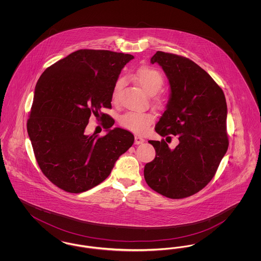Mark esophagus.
I'll return each mask as SVG.
<instances>
[{"mask_svg": "<svg viewBox=\"0 0 261 261\" xmlns=\"http://www.w3.org/2000/svg\"><path fill=\"white\" fill-rule=\"evenodd\" d=\"M144 142H145V140H144L142 137L135 136V144H136V145H140V144H142V143H144Z\"/></svg>", "mask_w": 261, "mask_h": 261, "instance_id": "1", "label": "esophagus"}]
</instances>
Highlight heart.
<instances>
[{
	"mask_svg": "<svg viewBox=\"0 0 261 261\" xmlns=\"http://www.w3.org/2000/svg\"><path fill=\"white\" fill-rule=\"evenodd\" d=\"M136 78L139 84L149 94L154 95L158 93L163 86V77L161 72L152 67H141L137 70ZM123 84V79L119 78L116 80L113 90L112 98L117 99L119 90ZM154 116L149 112H139V111H129L123 113L119 117V123L126 129L135 131V132H144L148 129L149 125L153 121Z\"/></svg>",
	"mask_w": 261,
	"mask_h": 261,
	"instance_id": "1",
	"label": "heart"
}]
</instances>
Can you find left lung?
I'll return each instance as SVG.
<instances>
[{
	"label": "left lung",
	"instance_id": "1",
	"mask_svg": "<svg viewBox=\"0 0 261 261\" xmlns=\"http://www.w3.org/2000/svg\"><path fill=\"white\" fill-rule=\"evenodd\" d=\"M150 62L162 66L171 90L154 130L170 141V135L178 137L179 144L171 149L164 139L149 141L155 158L144 176L156 193L184 199L211 182L228 149L226 99L211 75L185 57L158 50Z\"/></svg>",
	"mask_w": 261,
	"mask_h": 261
}]
</instances>
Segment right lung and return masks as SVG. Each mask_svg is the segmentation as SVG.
<instances>
[{
	"instance_id": "1",
	"label": "right lung",
	"mask_w": 261,
	"mask_h": 261,
	"mask_svg": "<svg viewBox=\"0 0 261 261\" xmlns=\"http://www.w3.org/2000/svg\"><path fill=\"white\" fill-rule=\"evenodd\" d=\"M134 57L105 50H78L49 66L38 80L27 132L40 169L65 192L78 194L105 181L134 143L129 131L102 122L108 133L88 136L91 114L112 108V90ZM108 114L100 113V118Z\"/></svg>"
}]
</instances>
